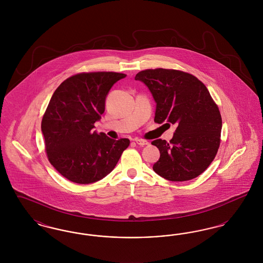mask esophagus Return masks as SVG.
Masks as SVG:
<instances>
[{
    "label": "esophagus",
    "mask_w": 263,
    "mask_h": 263,
    "mask_svg": "<svg viewBox=\"0 0 263 263\" xmlns=\"http://www.w3.org/2000/svg\"><path fill=\"white\" fill-rule=\"evenodd\" d=\"M135 142L136 144L139 146H146V145H149V142L148 141H145V140H142V139H135Z\"/></svg>",
    "instance_id": "34e87169"
}]
</instances>
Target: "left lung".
Segmentation results:
<instances>
[{"instance_id":"1","label":"left lung","mask_w":263,"mask_h":263,"mask_svg":"<svg viewBox=\"0 0 263 263\" xmlns=\"http://www.w3.org/2000/svg\"><path fill=\"white\" fill-rule=\"evenodd\" d=\"M135 80L148 87L156 102L155 122L176 125L170 142H152L161 154L153 170L171 181L197 177L220 146L222 118L209 90L196 77L176 70H145Z\"/></svg>"}]
</instances>
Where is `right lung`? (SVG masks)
<instances>
[{"mask_svg":"<svg viewBox=\"0 0 263 263\" xmlns=\"http://www.w3.org/2000/svg\"><path fill=\"white\" fill-rule=\"evenodd\" d=\"M114 72L82 73L65 80L51 98L41 131L51 164L67 179L88 184L112 172L128 139L93 131L113 85L125 78Z\"/></svg>","mask_w":263,"mask_h":263,"instance_id":"obj_1","label":"right lung"}]
</instances>
